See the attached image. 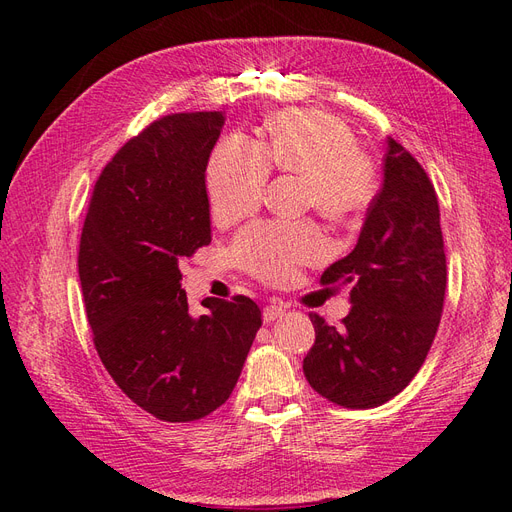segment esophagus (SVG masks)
<instances>
[{"label": "esophagus", "instance_id": "34e87169", "mask_svg": "<svg viewBox=\"0 0 512 512\" xmlns=\"http://www.w3.org/2000/svg\"><path fill=\"white\" fill-rule=\"evenodd\" d=\"M288 305L282 303V301H275V303H269L265 309H262V318H265V322H273L275 318H280L286 314Z\"/></svg>", "mask_w": 512, "mask_h": 512}]
</instances>
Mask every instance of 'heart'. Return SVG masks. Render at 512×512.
I'll use <instances>...</instances> for the list:
<instances>
[{
	"mask_svg": "<svg viewBox=\"0 0 512 512\" xmlns=\"http://www.w3.org/2000/svg\"><path fill=\"white\" fill-rule=\"evenodd\" d=\"M271 170L297 175L301 205L331 222L359 218L380 190L378 164L356 145L346 121L312 108H288L269 119L258 143L232 134L215 145L207 162L213 218L230 224L254 213L265 198ZM327 250V237L314 220L260 222L232 243L239 267L271 284L288 282Z\"/></svg>",
	"mask_w": 512,
	"mask_h": 512,
	"instance_id": "obj_1",
	"label": "heart"
}]
</instances>
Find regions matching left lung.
I'll return each mask as SVG.
<instances>
[{"label":"left lung","mask_w":512,"mask_h":512,"mask_svg":"<svg viewBox=\"0 0 512 512\" xmlns=\"http://www.w3.org/2000/svg\"><path fill=\"white\" fill-rule=\"evenodd\" d=\"M322 286H350V314L331 327L309 314L316 342L303 359L312 389L365 410L410 384L436 337L446 254L433 183L412 153L389 138L384 183L367 209L359 243L322 273Z\"/></svg>","instance_id":"obj_1"}]
</instances>
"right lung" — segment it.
Segmentation results:
<instances>
[{"label":"right lung","instance_id":"add662e5","mask_svg":"<svg viewBox=\"0 0 512 512\" xmlns=\"http://www.w3.org/2000/svg\"><path fill=\"white\" fill-rule=\"evenodd\" d=\"M224 115L160 117L100 173L79 245L85 312L102 365L136 406L166 423L218 410L262 324L237 294L194 318L179 260L211 243L205 170Z\"/></svg>","mask_w":512,"mask_h":512}]
</instances>
